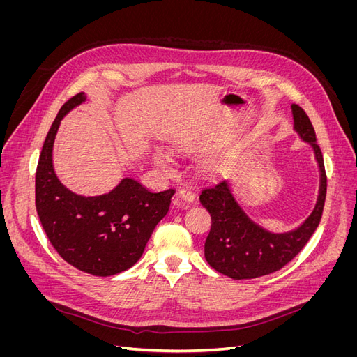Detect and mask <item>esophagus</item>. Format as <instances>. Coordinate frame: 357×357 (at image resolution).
<instances>
[{"label":"esophagus","mask_w":357,"mask_h":357,"mask_svg":"<svg viewBox=\"0 0 357 357\" xmlns=\"http://www.w3.org/2000/svg\"><path fill=\"white\" fill-rule=\"evenodd\" d=\"M193 201H195L193 192L189 189H181L177 192V195L172 202H174V205H177V207H188V205L192 204Z\"/></svg>","instance_id":"obj_1"}]
</instances>
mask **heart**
<instances>
[{
    "label": "heart",
    "instance_id": "obj_1",
    "mask_svg": "<svg viewBox=\"0 0 357 357\" xmlns=\"http://www.w3.org/2000/svg\"><path fill=\"white\" fill-rule=\"evenodd\" d=\"M155 160H156V164H159L160 167L169 168V159L165 153H162L160 150H156V152H155Z\"/></svg>",
    "mask_w": 357,
    "mask_h": 357
}]
</instances>
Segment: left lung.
I'll use <instances>...</instances> for the list:
<instances>
[{
  "label": "left lung",
  "mask_w": 357,
  "mask_h": 357,
  "mask_svg": "<svg viewBox=\"0 0 357 357\" xmlns=\"http://www.w3.org/2000/svg\"><path fill=\"white\" fill-rule=\"evenodd\" d=\"M294 131L311 146L320 172L319 195L311 214L298 228L275 234L248 218L236 201L231 183L218 180L204 188L199 201L211 215V229L205 240V259L215 271L234 280L256 278L282 269L294 259L314 234L326 198V172L316 132L308 116L291 104Z\"/></svg>",
  "instance_id": "left-lung-1"
}]
</instances>
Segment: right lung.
Segmentation results:
<instances>
[{"mask_svg": "<svg viewBox=\"0 0 357 357\" xmlns=\"http://www.w3.org/2000/svg\"><path fill=\"white\" fill-rule=\"evenodd\" d=\"M86 98L84 92L73 96L49 129L37 165L36 207L43 229L63 261L107 277L131 268L142 257L176 190H149L131 177L96 197L77 195L62 185L53 168V144L62 119Z\"/></svg>", "mask_w": 357, "mask_h": 357, "instance_id": "right-lung-1", "label": "right lung"}]
</instances>
